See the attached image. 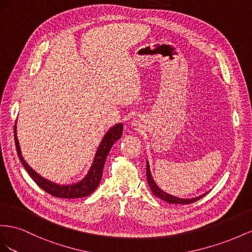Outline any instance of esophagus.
Returning a JSON list of instances; mask_svg holds the SVG:
<instances>
[{"instance_id": "1", "label": "esophagus", "mask_w": 252, "mask_h": 252, "mask_svg": "<svg viewBox=\"0 0 252 252\" xmlns=\"http://www.w3.org/2000/svg\"><path fill=\"white\" fill-rule=\"evenodd\" d=\"M134 126H135V124H134Z\"/></svg>"}]
</instances>
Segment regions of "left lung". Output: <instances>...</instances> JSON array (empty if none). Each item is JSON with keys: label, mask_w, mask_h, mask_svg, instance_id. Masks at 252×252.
<instances>
[{"label": "left lung", "mask_w": 252, "mask_h": 252, "mask_svg": "<svg viewBox=\"0 0 252 252\" xmlns=\"http://www.w3.org/2000/svg\"><path fill=\"white\" fill-rule=\"evenodd\" d=\"M147 179H148V183H149V186H150V188H151V191L153 192L154 195L161 198L162 200H164V202H167L169 204H185V205H189V204H192L194 202H196V200L200 199V198L204 197L206 195V193H205V194H202V195H199L197 197H194V198H178L176 196L170 195V194L163 192L161 189H159V187L156 185V183L154 182L152 175H151L150 166H149V162L148 161H147Z\"/></svg>", "instance_id": "8db88e82"}]
</instances>
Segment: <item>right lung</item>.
Instances as JSON below:
<instances>
[{"label":"right lung","mask_w":252,"mask_h":252,"mask_svg":"<svg viewBox=\"0 0 252 252\" xmlns=\"http://www.w3.org/2000/svg\"><path fill=\"white\" fill-rule=\"evenodd\" d=\"M17 126H14V142H16L17 153L20 158V161L22 162L23 167L26 169L27 173L31 175V177L33 179L34 183L37 184L41 189L44 190L45 192L49 193L50 195L59 198H79L84 197L92 194L96 190L97 187L99 186L100 181H101L102 173H103V167L106 160V156L109 155L110 150L112 146L117 141L122 135V128H124V125L118 124L111 127L109 131L106 132L104 137L102 138L101 142L97 149V152L94 158V161L92 163V167L90 171L88 172L86 176L79 183L73 184V185H57L53 182H49L47 179L43 178L41 175H39L37 172H34L27 162L24 160V158L21 155L19 141L17 138L16 134Z\"/></svg>","instance_id":"right-lung-1"}]
</instances>
